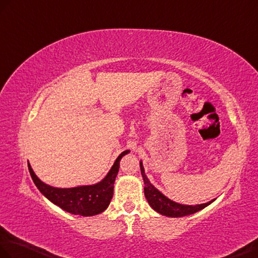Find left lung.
<instances>
[{
	"label": "left lung",
	"mask_w": 258,
	"mask_h": 258,
	"mask_svg": "<svg viewBox=\"0 0 258 258\" xmlns=\"http://www.w3.org/2000/svg\"><path fill=\"white\" fill-rule=\"evenodd\" d=\"M140 166H141L142 176L144 179V183H145V187H144V194H145V197L149 203V206H151L155 211L163 215H166V217L180 218V217H184V215H190L202 210V209H205L209 205H211V203L215 200L213 199L207 203H202V205H197V206H185V205H180V203L172 201L161 194L159 190L155 188L151 183V181L148 180L147 176L145 175V170H144L142 161L140 163Z\"/></svg>",
	"instance_id": "8db88e82"
}]
</instances>
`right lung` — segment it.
<instances>
[{"label":"right lung","instance_id":"obj_1","mask_svg":"<svg viewBox=\"0 0 258 258\" xmlns=\"http://www.w3.org/2000/svg\"><path fill=\"white\" fill-rule=\"evenodd\" d=\"M127 153H130V151H125L119 155L110 171L100 182L90 185H79L75 188H55L41 181L35 175L29 164L28 169L36 187L53 205L69 213L82 215V217H92V215L103 212L109 207L119 168V160Z\"/></svg>","mask_w":258,"mask_h":258}]
</instances>
